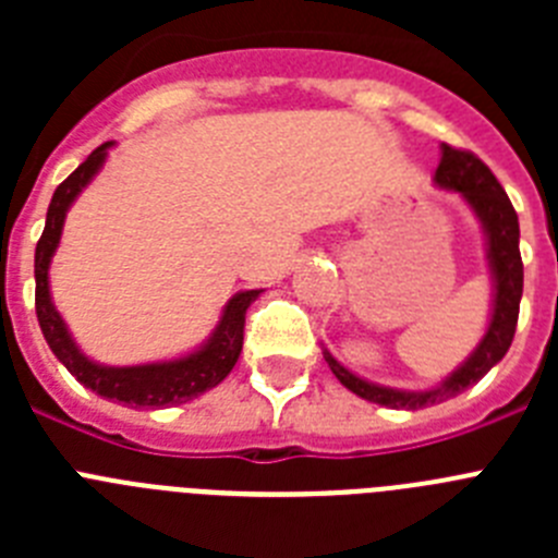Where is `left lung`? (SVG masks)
Listing matches in <instances>:
<instances>
[{"instance_id": "8db88e82", "label": "left lung", "mask_w": 558, "mask_h": 558, "mask_svg": "<svg viewBox=\"0 0 558 558\" xmlns=\"http://www.w3.org/2000/svg\"><path fill=\"white\" fill-rule=\"evenodd\" d=\"M441 190L461 192V198L470 204L472 215L481 223L483 236H486V259H489L492 282H495V299H492V318L486 335L481 338L472 354L463 360L461 366L445 377L438 386L427 391H402V388H388L368 383L340 366L338 360L324 349V360L329 363L340 386L357 397L377 402V405L393 408V411H418V408L436 405L445 399L458 397L461 391L472 388L483 374L497 366L506 352H509L511 340H514L517 315H520L522 299V256H520V220L511 206L509 195L495 179V172L477 159L470 150H456L450 145H441V161L433 175Z\"/></svg>"}]
</instances>
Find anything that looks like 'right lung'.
Masks as SVG:
<instances>
[{"mask_svg": "<svg viewBox=\"0 0 558 558\" xmlns=\"http://www.w3.org/2000/svg\"><path fill=\"white\" fill-rule=\"evenodd\" d=\"M111 145L113 142H106L97 150H92V156L58 186L52 201H49L47 223H44V234L36 245L38 324H41V332L52 354L61 360L81 386L92 388V391L106 399H117V402L128 408L184 405V402L201 397L209 388L220 386L229 377L236 357L243 352L245 310L251 307V302L263 290H243V293L231 295L215 332L195 352L184 354V357L161 360V363H142V366H102V363L86 357L75 343V338H72V332H69L66 322L61 318L56 304H52V295H49V265H52V256H56L58 243H61L63 220H66L69 206L75 204V198L86 190L88 181L95 179L100 167L106 165Z\"/></svg>", "mask_w": 558, "mask_h": 558, "instance_id": "1", "label": "right lung"}]
</instances>
